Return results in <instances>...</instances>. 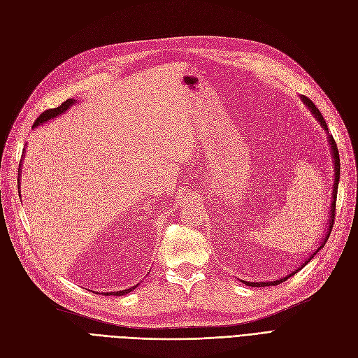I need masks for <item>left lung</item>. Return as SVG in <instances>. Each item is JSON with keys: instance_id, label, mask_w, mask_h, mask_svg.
Masks as SVG:
<instances>
[{"instance_id": "8db88e82", "label": "left lung", "mask_w": 358, "mask_h": 358, "mask_svg": "<svg viewBox=\"0 0 358 358\" xmlns=\"http://www.w3.org/2000/svg\"><path fill=\"white\" fill-rule=\"evenodd\" d=\"M302 101H303V103L310 108V110L311 113L315 115V118L318 120V122L320 124H322L323 127H324V130L329 133V129H327V124H326V121H324V118H323V115H322V113H320L318 110V108L313 103V101H310L308 99L306 96H302ZM329 142H330V145H331V155H334V162H335V185H334V201H331V210H330V220H329V229H327V234H326V237H324V240H323V243H322V245H320V248L306 259L305 261V264L303 265H301L296 271H293L292 274H289L287 277H282V278H280V280H275V281H271V282H250V281H243L244 285H248V286H252V287H264V286H277V285H280L281 281H286L289 277H292V275H294L298 273V271H301L308 262L311 261V259L314 257V255H317V252L318 250H322L323 248H324V244H326V241L329 240V236H330V231H331V228H334V222H335V212H336V194H338V183H339V175H341V162H339V151H338V146H336V142H335V139H334V136H331V134H329Z\"/></svg>"}]
</instances>
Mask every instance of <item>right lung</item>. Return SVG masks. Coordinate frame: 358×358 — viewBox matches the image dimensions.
<instances>
[{
    "label": "right lung",
    "mask_w": 358,
    "mask_h": 358,
    "mask_svg": "<svg viewBox=\"0 0 358 358\" xmlns=\"http://www.w3.org/2000/svg\"><path fill=\"white\" fill-rule=\"evenodd\" d=\"M73 103V99H68V101H65L64 103H60V106H57V108H52V109H45L44 113H41L40 114V117L35 120V122H34V126L32 127H36L38 124H43V122H45V121H48V120H52V118H56L57 115H60V114H64L65 110L71 106ZM19 185V183H17ZM134 287L136 286H133V287H130V289H127V290H120V292H110V293H103V294H113V296H121V294H126V293H129V292H131Z\"/></svg>",
    "instance_id": "1"
}]
</instances>
